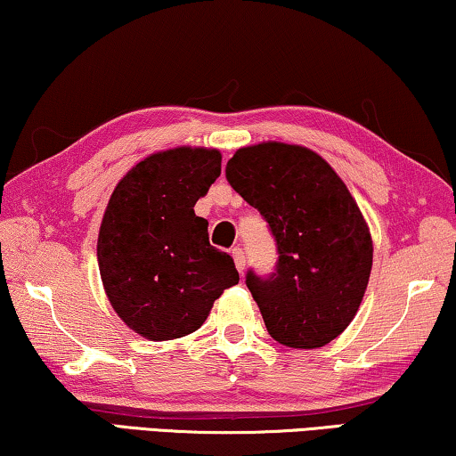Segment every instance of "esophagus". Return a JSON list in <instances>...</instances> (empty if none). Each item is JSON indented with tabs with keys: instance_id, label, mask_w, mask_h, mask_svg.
Masks as SVG:
<instances>
[{
	"instance_id": "obj_1",
	"label": "esophagus",
	"mask_w": 456,
	"mask_h": 456,
	"mask_svg": "<svg viewBox=\"0 0 456 456\" xmlns=\"http://www.w3.org/2000/svg\"><path fill=\"white\" fill-rule=\"evenodd\" d=\"M232 259H234V265L239 269V273L244 272V265H247V256H244V250L240 247H234L232 248Z\"/></svg>"
}]
</instances>
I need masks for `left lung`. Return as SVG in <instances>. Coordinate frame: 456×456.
Here are the masks:
<instances>
[{
    "label": "left lung",
    "mask_w": 456,
    "mask_h": 456,
    "mask_svg": "<svg viewBox=\"0 0 456 456\" xmlns=\"http://www.w3.org/2000/svg\"><path fill=\"white\" fill-rule=\"evenodd\" d=\"M226 179L265 217L275 272L247 273L269 335L288 347L327 346L354 321L372 269V239L346 183L316 151L281 142L240 148Z\"/></svg>",
    "instance_id": "8db88e82"
}]
</instances>
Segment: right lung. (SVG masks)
Masks as SVG:
<instances>
[{
    "mask_svg": "<svg viewBox=\"0 0 456 456\" xmlns=\"http://www.w3.org/2000/svg\"><path fill=\"white\" fill-rule=\"evenodd\" d=\"M222 173L212 148H173L137 162L110 195L98 232V269L121 321L167 341L197 331L239 283L232 256L209 244L195 203Z\"/></svg>",
    "mask_w": 456,
    "mask_h": 456,
    "instance_id": "add662e5",
    "label": "right lung"
}]
</instances>
